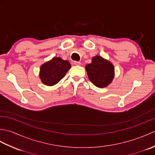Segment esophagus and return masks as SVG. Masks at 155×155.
Instances as JSON below:
<instances>
[{
    "mask_svg": "<svg viewBox=\"0 0 155 155\" xmlns=\"http://www.w3.org/2000/svg\"><path fill=\"white\" fill-rule=\"evenodd\" d=\"M74 64L76 66H79V65H81V62H79V61H74Z\"/></svg>",
    "mask_w": 155,
    "mask_h": 155,
    "instance_id": "obj_1",
    "label": "esophagus"
}]
</instances>
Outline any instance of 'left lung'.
Returning a JSON list of instances; mask_svg holds the SVG:
<instances>
[{
    "label": "left lung",
    "instance_id": "1",
    "mask_svg": "<svg viewBox=\"0 0 155 155\" xmlns=\"http://www.w3.org/2000/svg\"><path fill=\"white\" fill-rule=\"evenodd\" d=\"M85 68L89 80L97 87H107L114 78L113 64L101 56L92 58V62L87 64Z\"/></svg>",
    "mask_w": 155,
    "mask_h": 155
}]
</instances>
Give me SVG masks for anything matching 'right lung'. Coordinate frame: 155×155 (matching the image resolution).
Listing matches in <instances>:
<instances>
[{
    "instance_id": "right-lung-1",
    "label": "right lung",
    "mask_w": 155,
    "mask_h": 155,
    "mask_svg": "<svg viewBox=\"0 0 155 155\" xmlns=\"http://www.w3.org/2000/svg\"><path fill=\"white\" fill-rule=\"evenodd\" d=\"M71 65L68 61H64L60 57H54L41 65L40 77L42 83L52 86L58 83L63 78Z\"/></svg>"
}]
</instances>
